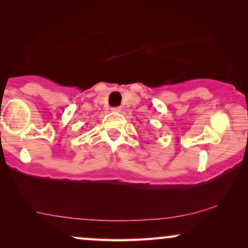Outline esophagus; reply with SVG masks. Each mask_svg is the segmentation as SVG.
I'll return each mask as SVG.
<instances>
[{
  "instance_id": "34e87169",
  "label": "esophagus",
  "mask_w": 248,
  "mask_h": 248,
  "mask_svg": "<svg viewBox=\"0 0 248 248\" xmlns=\"http://www.w3.org/2000/svg\"><path fill=\"white\" fill-rule=\"evenodd\" d=\"M111 110H113L114 113H120V111L122 110V108L121 107H114V108H111Z\"/></svg>"
}]
</instances>
